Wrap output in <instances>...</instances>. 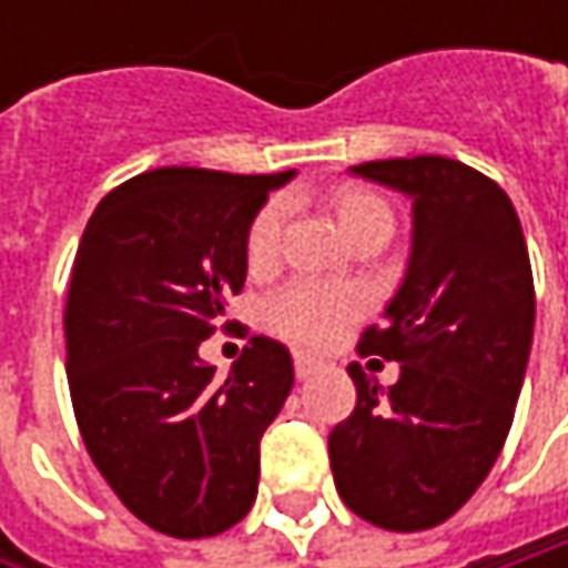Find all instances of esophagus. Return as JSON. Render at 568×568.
Listing matches in <instances>:
<instances>
[{
  "instance_id": "1",
  "label": "esophagus",
  "mask_w": 568,
  "mask_h": 568,
  "mask_svg": "<svg viewBox=\"0 0 568 568\" xmlns=\"http://www.w3.org/2000/svg\"><path fill=\"white\" fill-rule=\"evenodd\" d=\"M292 362H295V375H298V378H308V375L322 365V362H318L315 355H308V352H295Z\"/></svg>"
}]
</instances>
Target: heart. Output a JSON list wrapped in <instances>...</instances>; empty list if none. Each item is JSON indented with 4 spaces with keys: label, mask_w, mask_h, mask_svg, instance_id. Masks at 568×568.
Listing matches in <instances>:
<instances>
[{
    "label": "heart",
    "mask_w": 568,
    "mask_h": 568,
    "mask_svg": "<svg viewBox=\"0 0 568 568\" xmlns=\"http://www.w3.org/2000/svg\"><path fill=\"white\" fill-rule=\"evenodd\" d=\"M328 206L352 243H358L368 233L395 230V213L385 196H378L368 186L342 183L328 193ZM285 203L266 200L250 230H246V266L253 273H263L280 256L283 240ZM368 308V298L362 288L342 283H315V280H295L273 292L263 305V322L280 338L302 345V348H325L332 345L355 318H362Z\"/></svg>",
    "instance_id": "b5f03b06"
}]
</instances>
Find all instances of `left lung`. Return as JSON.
I'll list each match as a JSON object with an SVG mask.
<instances>
[{"instance_id": "1", "label": "left lung", "mask_w": 568, "mask_h": 568, "mask_svg": "<svg viewBox=\"0 0 568 568\" xmlns=\"http://www.w3.org/2000/svg\"><path fill=\"white\" fill-rule=\"evenodd\" d=\"M352 171L407 193L414 233L385 322L358 342L400 378L385 395L348 365L358 400L328 434V460L348 510L417 532L460 510L504 450L532 345V270L510 196L480 171L437 154Z\"/></svg>"}]
</instances>
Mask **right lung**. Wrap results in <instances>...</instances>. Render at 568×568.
<instances>
[{"label": "right lung", "instance_id": "obj_1", "mask_svg": "<svg viewBox=\"0 0 568 568\" xmlns=\"http://www.w3.org/2000/svg\"><path fill=\"white\" fill-rule=\"evenodd\" d=\"M285 180L292 171H148L98 203L78 243L64 302L78 430L118 500L176 539L250 513L260 440L292 392L288 348L266 335L226 378L200 358L246 283V230Z\"/></svg>", "mask_w": 568, "mask_h": 568}]
</instances>
